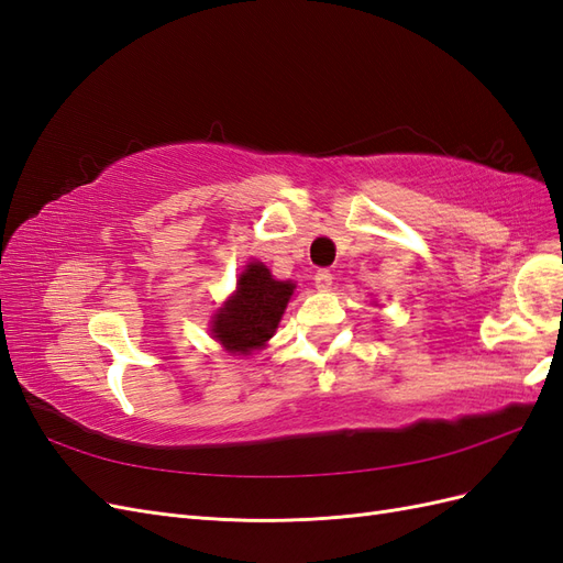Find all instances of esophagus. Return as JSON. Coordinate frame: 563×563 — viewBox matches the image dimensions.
<instances>
[{
    "mask_svg": "<svg viewBox=\"0 0 563 563\" xmlns=\"http://www.w3.org/2000/svg\"><path fill=\"white\" fill-rule=\"evenodd\" d=\"M314 286L319 288V291H329V288L333 286V275L329 269H317L314 272Z\"/></svg>",
    "mask_w": 563,
    "mask_h": 563,
    "instance_id": "esophagus-1",
    "label": "esophagus"
}]
</instances>
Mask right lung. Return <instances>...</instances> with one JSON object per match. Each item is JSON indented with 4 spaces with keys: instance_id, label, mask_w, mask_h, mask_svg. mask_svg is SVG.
<instances>
[{
    "instance_id": "right-lung-1",
    "label": "right lung",
    "mask_w": 563,
    "mask_h": 563,
    "mask_svg": "<svg viewBox=\"0 0 563 563\" xmlns=\"http://www.w3.org/2000/svg\"><path fill=\"white\" fill-rule=\"evenodd\" d=\"M296 284L272 279L263 263H251L236 282V294L213 319V338L230 352L249 354L275 333Z\"/></svg>"
}]
</instances>
